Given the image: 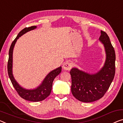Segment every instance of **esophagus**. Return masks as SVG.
Instances as JSON below:
<instances>
[{
  "instance_id": "34e87169",
  "label": "esophagus",
  "mask_w": 123,
  "mask_h": 123,
  "mask_svg": "<svg viewBox=\"0 0 123 123\" xmlns=\"http://www.w3.org/2000/svg\"><path fill=\"white\" fill-rule=\"evenodd\" d=\"M72 63H71L70 62H68V61L65 62L63 65V68L64 69H65V70H67V71L70 70V69L72 68Z\"/></svg>"
}]
</instances>
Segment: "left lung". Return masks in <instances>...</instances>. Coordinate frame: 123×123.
<instances>
[{
	"label": "left lung",
	"instance_id": "1",
	"mask_svg": "<svg viewBox=\"0 0 123 123\" xmlns=\"http://www.w3.org/2000/svg\"><path fill=\"white\" fill-rule=\"evenodd\" d=\"M99 40L103 44L106 58L103 66L97 73H88L77 68L71 69V92L77 99L82 102H92L105 94L114 79L115 54L107 33L101 31Z\"/></svg>",
	"mask_w": 123,
	"mask_h": 123
}]
</instances>
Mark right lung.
Segmentation results:
<instances>
[{"label":"right lung","instance_id":"right-lung-1","mask_svg":"<svg viewBox=\"0 0 123 123\" xmlns=\"http://www.w3.org/2000/svg\"><path fill=\"white\" fill-rule=\"evenodd\" d=\"M36 27H37L36 26L25 27L18 34V36L15 38L10 46L9 51V60L8 62V75L14 88L22 98L31 102L42 101L50 94L51 90H52L53 81L55 78L61 73L62 69L61 66H60L57 68L56 69L51 71L45 77L42 83L38 87L34 89H28L22 87L14 78L13 74H12V54H13L14 46L15 45L16 41L20 37H21L22 35H23L27 32L34 30Z\"/></svg>","mask_w":123,"mask_h":123}]
</instances>
